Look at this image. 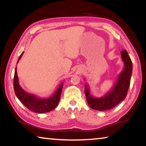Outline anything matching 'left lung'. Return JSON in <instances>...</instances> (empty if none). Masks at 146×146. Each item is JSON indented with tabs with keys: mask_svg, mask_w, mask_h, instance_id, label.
<instances>
[{
	"mask_svg": "<svg viewBox=\"0 0 146 146\" xmlns=\"http://www.w3.org/2000/svg\"><path fill=\"white\" fill-rule=\"evenodd\" d=\"M124 68L118 75L117 82L108 93L102 97H94L90 94V88L85 85L86 100L90 107L98 111L111 110L124 100L129 87L133 71L132 61L126 50L121 51Z\"/></svg>",
	"mask_w": 146,
	"mask_h": 146,
	"instance_id": "8db88e82",
	"label": "left lung"
}]
</instances>
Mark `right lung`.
Listing matches in <instances>:
<instances>
[{"mask_svg":"<svg viewBox=\"0 0 146 146\" xmlns=\"http://www.w3.org/2000/svg\"><path fill=\"white\" fill-rule=\"evenodd\" d=\"M24 53V51L20 55L17 61L19 62L20 59L21 58ZM63 83L58 86L56 91L54 93L51 97L46 98H42L37 97L36 96L29 94L24 91L21 86L19 84V78L17 73V67L15 70V75L13 79V88L15 93L18 99L29 109L31 111L38 113H44L53 110L59 102L60 98V95L62 90L63 88Z\"/></svg>","mask_w":146,"mask_h":146,"instance_id":"right-lung-1","label":"right lung"}]
</instances>
